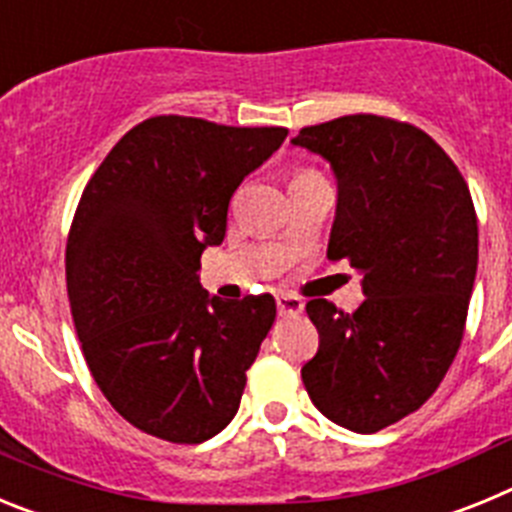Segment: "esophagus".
Masks as SVG:
<instances>
[{
  "label": "esophagus",
  "instance_id": "obj_1",
  "mask_svg": "<svg viewBox=\"0 0 512 512\" xmlns=\"http://www.w3.org/2000/svg\"><path fill=\"white\" fill-rule=\"evenodd\" d=\"M277 310L282 318H292V315H300V312L305 310V302H302L300 297L282 292V295H277Z\"/></svg>",
  "mask_w": 512,
  "mask_h": 512
}]
</instances>
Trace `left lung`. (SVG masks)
I'll use <instances>...</instances> for the list:
<instances>
[{
    "label": "left lung",
    "instance_id": "obj_1",
    "mask_svg": "<svg viewBox=\"0 0 512 512\" xmlns=\"http://www.w3.org/2000/svg\"><path fill=\"white\" fill-rule=\"evenodd\" d=\"M338 182L328 259L359 271L356 312L310 300L318 354L302 366L312 405L356 433L415 413L449 372L477 277V212L456 164L428 133L379 115L302 128Z\"/></svg>",
    "mask_w": 512,
    "mask_h": 512
}]
</instances>
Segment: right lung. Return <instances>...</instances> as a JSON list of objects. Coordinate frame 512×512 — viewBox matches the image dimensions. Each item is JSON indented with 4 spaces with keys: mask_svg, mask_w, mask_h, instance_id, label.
Here are the masks:
<instances>
[{
    "mask_svg": "<svg viewBox=\"0 0 512 512\" xmlns=\"http://www.w3.org/2000/svg\"><path fill=\"white\" fill-rule=\"evenodd\" d=\"M287 128L148 117L89 179L66 243V287L89 372L112 408L171 443L233 420L248 366L277 318L271 295L225 302L202 289L238 184Z\"/></svg>",
    "mask_w": 512,
    "mask_h": 512,
    "instance_id": "right-lung-1",
    "label": "right lung"
}]
</instances>
